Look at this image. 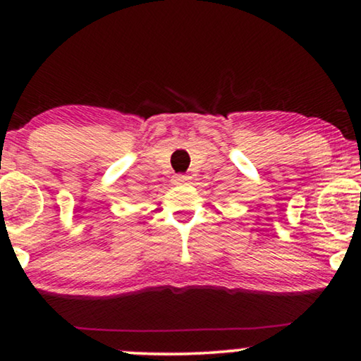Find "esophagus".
<instances>
[{"mask_svg":"<svg viewBox=\"0 0 361 361\" xmlns=\"http://www.w3.org/2000/svg\"><path fill=\"white\" fill-rule=\"evenodd\" d=\"M190 177L185 176V174H177L174 176V184H185V182H189Z\"/></svg>","mask_w":361,"mask_h":361,"instance_id":"1","label":"esophagus"}]
</instances>
